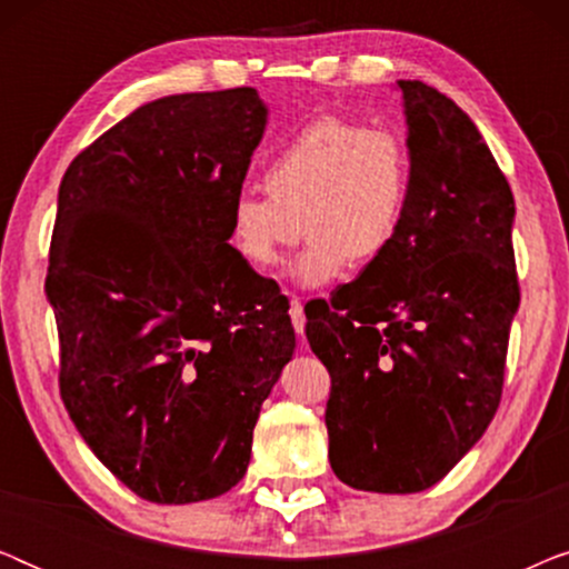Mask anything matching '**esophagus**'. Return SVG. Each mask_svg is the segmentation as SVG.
I'll return each instance as SVG.
<instances>
[{"instance_id":"1","label":"esophagus","mask_w":569,"mask_h":569,"mask_svg":"<svg viewBox=\"0 0 569 569\" xmlns=\"http://www.w3.org/2000/svg\"><path fill=\"white\" fill-rule=\"evenodd\" d=\"M290 318H292L295 331H298V337H302V333H306V310H302V302L298 298L290 300Z\"/></svg>"}]
</instances>
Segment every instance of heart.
<instances>
[{"instance_id":"b5f03b06","label":"heart","mask_w":569,"mask_h":569,"mask_svg":"<svg viewBox=\"0 0 569 569\" xmlns=\"http://www.w3.org/2000/svg\"><path fill=\"white\" fill-rule=\"evenodd\" d=\"M263 186L267 191L232 199V251L248 267L274 269L306 230L308 246L292 277L302 287H323L349 261L372 263L391 251L409 214L415 160L396 131L321 116L269 160Z\"/></svg>"}]
</instances>
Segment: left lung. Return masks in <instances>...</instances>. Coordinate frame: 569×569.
<instances>
[{"label":"left lung","instance_id":"1","mask_svg":"<svg viewBox=\"0 0 569 569\" xmlns=\"http://www.w3.org/2000/svg\"><path fill=\"white\" fill-rule=\"evenodd\" d=\"M415 191L391 251L306 308L331 376V469L362 492L438 485L492 422L520 290L516 201L473 121L399 80Z\"/></svg>","mask_w":569,"mask_h":569}]
</instances>
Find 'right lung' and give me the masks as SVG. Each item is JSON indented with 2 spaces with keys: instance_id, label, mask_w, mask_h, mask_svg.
I'll return each instance as SVG.
<instances>
[{
  "instance_id": "add662e5",
  "label": "right lung",
  "mask_w": 569,
  "mask_h": 569,
  "mask_svg": "<svg viewBox=\"0 0 569 569\" xmlns=\"http://www.w3.org/2000/svg\"><path fill=\"white\" fill-rule=\"evenodd\" d=\"M267 116L253 88L152 100L61 178L46 277L61 401L142 500L236 487L292 360L290 302L228 243Z\"/></svg>"
}]
</instances>
